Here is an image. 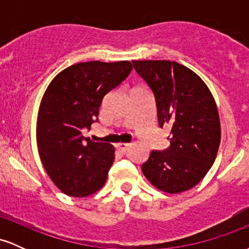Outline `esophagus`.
I'll return each instance as SVG.
<instances>
[{"instance_id":"obj_1","label":"esophagus","mask_w":249,"mask_h":249,"mask_svg":"<svg viewBox=\"0 0 249 249\" xmlns=\"http://www.w3.org/2000/svg\"><path fill=\"white\" fill-rule=\"evenodd\" d=\"M131 144H127V142H118L117 144V148H118L119 151H122V152H126V151L130 148Z\"/></svg>"}]
</instances>
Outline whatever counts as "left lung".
<instances>
[{"label": "left lung", "instance_id": "left-lung-1", "mask_svg": "<svg viewBox=\"0 0 249 249\" xmlns=\"http://www.w3.org/2000/svg\"><path fill=\"white\" fill-rule=\"evenodd\" d=\"M156 98L159 126L171 128L170 147L152 151L142 171L154 187L178 194L201 181L218 154L221 126L206 83L177 62L132 61Z\"/></svg>", "mask_w": 249, "mask_h": 249}]
</instances>
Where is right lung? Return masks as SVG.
<instances>
[{
    "mask_svg": "<svg viewBox=\"0 0 249 249\" xmlns=\"http://www.w3.org/2000/svg\"><path fill=\"white\" fill-rule=\"evenodd\" d=\"M131 70L128 61L77 63L48 85L37 115V150L48 176L67 196L84 198L104 186L115 147L90 139L84 144L81 130L91 128L104 96Z\"/></svg>",
    "mask_w": 249,
    "mask_h": 249,
    "instance_id": "obj_1",
    "label": "right lung"
}]
</instances>
